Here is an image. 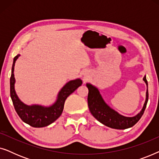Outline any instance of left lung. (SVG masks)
Masks as SVG:
<instances>
[{
	"instance_id": "left-lung-1",
	"label": "left lung",
	"mask_w": 159,
	"mask_h": 159,
	"mask_svg": "<svg viewBox=\"0 0 159 159\" xmlns=\"http://www.w3.org/2000/svg\"><path fill=\"white\" fill-rule=\"evenodd\" d=\"M145 83L148 85L146 77L143 78ZM88 88V103L90 111L93 116L108 127L118 129H125L134 126L142 117L143 113L146 108L148 101V90H147L146 100L144 106L139 114L133 117H126L118 114L113 110L106 104L102 98L98 90L90 84H87Z\"/></svg>"
}]
</instances>
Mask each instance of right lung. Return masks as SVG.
Returning a JSON list of instances; mask_svg holds the SVG:
<instances>
[{
    "label": "right lung",
    "instance_id": "add662e5",
    "mask_svg": "<svg viewBox=\"0 0 159 159\" xmlns=\"http://www.w3.org/2000/svg\"><path fill=\"white\" fill-rule=\"evenodd\" d=\"M19 56V54L16 55L14 58L11 75L10 78V94L15 110L21 120L32 127H43L51 125L61 116L67 97L81 85L82 83V80L80 79L72 80L65 84L58 94L57 101L51 107L45 108L40 106H27L20 101L14 90V64Z\"/></svg>",
    "mask_w": 159,
    "mask_h": 159
}]
</instances>
